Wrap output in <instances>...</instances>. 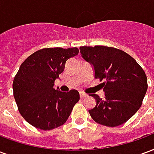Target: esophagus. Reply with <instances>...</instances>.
<instances>
[{
  "instance_id": "34e87169",
  "label": "esophagus",
  "mask_w": 154,
  "mask_h": 154,
  "mask_svg": "<svg viewBox=\"0 0 154 154\" xmlns=\"http://www.w3.org/2000/svg\"><path fill=\"white\" fill-rule=\"evenodd\" d=\"M79 94H80V97L81 98H84V97H87V95L86 93H84V92H82V91H80L79 92Z\"/></svg>"
}]
</instances>
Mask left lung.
Instances as JSON below:
<instances>
[{
	"label": "left lung",
	"instance_id": "1",
	"mask_svg": "<svg viewBox=\"0 0 154 154\" xmlns=\"http://www.w3.org/2000/svg\"><path fill=\"white\" fill-rule=\"evenodd\" d=\"M82 57L92 65L95 77L102 83L105 98L91 95L97 100L89 110L98 124L120 125L138 111L148 89L147 77L138 63L125 52L112 47H80Z\"/></svg>",
	"mask_w": 154,
	"mask_h": 154
}]
</instances>
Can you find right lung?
I'll return each mask as SVG.
<instances>
[{"instance_id":"add662e5","label":"right lung","mask_w":154,"mask_h":154,"mask_svg":"<svg viewBox=\"0 0 154 154\" xmlns=\"http://www.w3.org/2000/svg\"><path fill=\"white\" fill-rule=\"evenodd\" d=\"M78 53L77 48H47L20 65L13 81L14 97L22 117L35 128L50 130L63 125L80 99L77 90L64 92L54 88L67 59Z\"/></svg>"}]
</instances>
